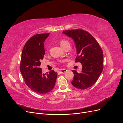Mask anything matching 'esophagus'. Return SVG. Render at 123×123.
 <instances>
[{"label":"esophagus","mask_w":123,"mask_h":123,"mask_svg":"<svg viewBox=\"0 0 123 123\" xmlns=\"http://www.w3.org/2000/svg\"><path fill=\"white\" fill-rule=\"evenodd\" d=\"M67 71V70L66 69H62V70H61L60 71H59V73H60V74H64Z\"/></svg>","instance_id":"esophagus-1"}]
</instances>
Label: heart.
<instances>
[{
    "instance_id": "1",
    "label": "heart",
    "mask_w": 123,
    "mask_h": 123,
    "mask_svg": "<svg viewBox=\"0 0 123 123\" xmlns=\"http://www.w3.org/2000/svg\"><path fill=\"white\" fill-rule=\"evenodd\" d=\"M59 44H60L61 46L63 48V49H65V48L67 47L70 46V43L68 40H66V39H62L59 41Z\"/></svg>"
}]
</instances>
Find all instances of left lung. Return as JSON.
<instances>
[{
	"instance_id": "8db88e82",
	"label": "left lung",
	"mask_w": 123,
	"mask_h": 123,
	"mask_svg": "<svg viewBox=\"0 0 123 123\" xmlns=\"http://www.w3.org/2000/svg\"><path fill=\"white\" fill-rule=\"evenodd\" d=\"M63 33L74 41L77 50L75 62L82 65V71L74 74L71 83L79 89H86L93 85L103 69V54L98 43L87 31L77 29L64 30Z\"/></svg>"
}]
</instances>
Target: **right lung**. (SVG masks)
Masks as SVG:
<instances>
[{"label":"right lung","mask_w":123,"mask_h":123,"mask_svg":"<svg viewBox=\"0 0 123 123\" xmlns=\"http://www.w3.org/2000/svg\"><path fill=\"white\" fill-rule=\"evenodd\" d=\"M50 33L35 34L25 44L22 51L20 70L25 82L29 88L37 93L43 94L54 88L57 73L51 70L43 73L40 68L41 60L45 51L44 42Z\"/></svg>","instance_id":"add662e5"}]
</instances>
